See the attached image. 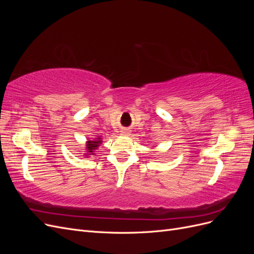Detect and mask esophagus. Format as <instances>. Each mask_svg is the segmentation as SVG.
<instances>
[{"label":"esophagus","instance_id":"obj_1","mask_svg":"<svg viewBox=\"0 0 254 254\" xmlns=\"http://www.w3.org/2000/svg\"><path fill=\"white\" fill-rule=\"evenodd\" d=\"M123 133H125V134H129V132H128V130H124V131H122Z\"/></svg>","mask_w":254,"mask_h":254}]
</instances>
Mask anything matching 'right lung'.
Segmentation results:
<instances>
[{
  "instance_id": "right-lung-1",
  "label": "right lung",
  "mask_w": 254,
  "mask_h": 254,
  "mask_svg": "<svg viewBox=\"0 0 254 254\" xmlns=\"http://www.w3.org/2000/svg\"><path fill=\"white\" fill-rule=\"evenodd\" d=\"M99 140H101V137H98V139L95 140V141H88L87 147H86L88 153H93V150L96 149L99 146V144L102 143V141H99ZM88 153H87V155H88Z\"/></svg>"
}]
</instances>
